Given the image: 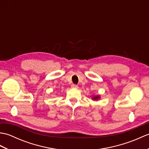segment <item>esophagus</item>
I'll return each instance as SVG.
<instances>
[{"label": "esophagus", "mask_w": 149, "mask_h": 149, "mask_svg": "<svg viewBox=\"0 0 149 149\" xmlns=\"http://www.w3.org/2000/svg\"><path fill=\"white\" fill-rule=\"evenodd\" d=\"M72 88H75V89H77V88H79V86H77V85H76V84H72Z\"/></svg>", "instance_id": "obj_1"}]
</instances>
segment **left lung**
<instances>
[{
    "label": "left lung",
    "mask_w": 149,
    "mask_h": 149,
    "mask_svg": "<svg viewBox=\"0 0 149 149\" xmlns=\"http://www.w3.org/2000/svg\"><path fill=\"white\" fill-rule=\"evenodd\" d=\"M100 99V96L99 95H93L91 97V99L93 100H99Z\"/></svg>",
    "instance_id": "8db88e82"
}]
</instances>
